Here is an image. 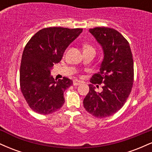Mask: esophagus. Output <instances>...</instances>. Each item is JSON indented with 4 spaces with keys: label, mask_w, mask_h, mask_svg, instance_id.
<instances>
[{
    "label": "esophagus",
    "mask_w": 152,
    "mask_h": 152,
    "mask_svg": "<svg viewBox=\"0 0 152 152\" xmlns=\"http://www.w3.org/2000/svg\"><path fill=\"white\" fill-rule=\"evenodd\" d=\"M81 83L82 82L81 81H79V80H77V79L74 80V82H73V83H74V86H78V85L81 84Z\"/></svg>",
    "instance_id": "esophagus-1"
}]
</instances>
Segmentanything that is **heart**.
<instances>
[{
	"label": "heart",
	"instance_id": "heart-1",
	"mask_svg": "<svg viewBox=\"0 0 152 152\" xmlns=\"http://www.w3.org/2000/svg\"><path fill=\"white\" fill-rule=\"evenodd\" d=\"M83 48H84V50H85V49H90V48H92L91 46H89V45H85L84 47H83Z\"/></svg>",
	"mask_w": 152,
	"mask_h": 152
}]
</instances>
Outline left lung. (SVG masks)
<instances>
[{
    "mask_svg": "<svg viewBox=\"0 0 152 152\" xmlns=\"http://www.w3.org/2000/svg\"><path fill=\"white\" fill-rule=\"evenodd\" d=\"M89 32L104 52L99 72L91 78L92 83H102V91L96 92L94 85H88L83 106L96 117L105 118L117 112L129 96L134 82L133 56L129 43L115 29L96 27Z\"/></svg>",
    "mask_w": 152,
    "mask_h": 152,
    "instance_id": "obj_1",
    "label": "left lung"
}]
</instances>
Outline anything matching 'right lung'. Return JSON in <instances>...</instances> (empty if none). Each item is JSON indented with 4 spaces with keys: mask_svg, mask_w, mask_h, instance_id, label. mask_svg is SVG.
I'll use <instances>...</instances> for the list:
<instances>
[{
    "mask_svg": "<svg viewBox=\"0 0 152 152\" xmlns=\"http://www.w3.org/2000/svg\"><path fill=\"white\" fill-rule=\"evenodd\" d=\"M82 31L46 28L38 31L24 48L20 69V90L31 109L38 114H51L64 105V92L73 81L66 77L56 81L50 71Z\"/></svg>",
    "mask_w": 152,
    "mask_h": 152,
    "instance_id": "right-lung-1",
    "label": "right lung"
}]
</instances>
